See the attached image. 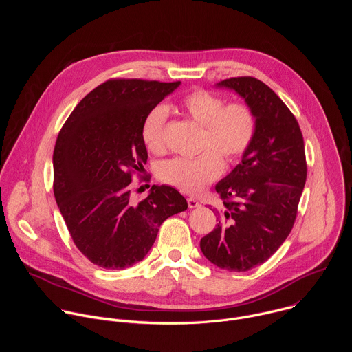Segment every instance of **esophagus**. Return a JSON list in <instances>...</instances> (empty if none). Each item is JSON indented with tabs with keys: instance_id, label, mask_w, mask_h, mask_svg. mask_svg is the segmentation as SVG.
I'll return each instance as SVG.
<instances>
[{
	"instance_id": "obj_1",
	"label": "esophagus",
	"mask_w": 352,
	"mask_h": 352,
	"mask_svg": "<svg viewBox=\"0 0 352 352\" xmlns=\"http://www.w3.org/2000/svg\"><path fill=\"white\" fill-rule=\"evenodd\" d=\"M186 202H188V206H189V209H196V208H200L199 200H196V199H195V197H192V196H189V197L186 199Z\"/></svg>"
}]
</instances>
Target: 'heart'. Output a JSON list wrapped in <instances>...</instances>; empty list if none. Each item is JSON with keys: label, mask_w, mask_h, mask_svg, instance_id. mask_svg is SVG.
Returning <instances> with one entry per match:
<instances>
[{"label": "heart", "mask_w": 352, "mask_h": 352, "mask_svg": "<svg viewBox=\"0 0 352 352\" xmlns=\"http://www.w3.org/2000/svg\"><path fill=\"white\" fill-rule=\"evenodd\" d=\"M181 109L196 122L204 125L202 150L196 157H173L157 167V177L185 193L202 192L223 173V157L227 164H235L252 146L258 120L254 109L243 102L227 103L205 89H195L181 100ZM168 117L166 106L150 110L140 128V138L148 152L160 153L164 148V129Z\"/></svg>", "instance_id": "heart-1"}]
</instances>
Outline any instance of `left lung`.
Instances as JSON below:
<instances>
[{"instance_id": "left-lung-1", "label": "left lung", "mask_w": 352, "mask_h": 352, "mask_svg": "<svg viewBox=\"0 0 352 352\" xmlns=\"http://www.w3.org/2000/svg\"><path fill=\"white\" fill-rule=\"evenodd\" d=\"M254 109L258 129L241 163L216 185V228L200 239L204 255L220 269L248 272L265 263L289 235L307 181L305 144L283 100L252 76L219 83Z\"/></svg>"}]
</instances>
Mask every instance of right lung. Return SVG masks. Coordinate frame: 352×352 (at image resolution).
<instances>
[{"label": "right lung", "instance_id": "1", "mask_svg": "<svg viewBox=\"0 0 352 352\" xmlns=\"http://www.w3.org/2000/svg\"><path fill=\"white\" fill-rule=\"evenodd\" d=\"M181 82L113 78L94 87L63 125L53 155L54 196L69 235L93 265L121 270L142 261L170 216L186 210L173 186L132 200L147 150L144 116Z\"/></svg>", "mask_w": 352, "mask_h": 352}]
</instances>
